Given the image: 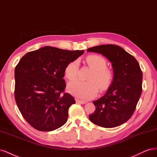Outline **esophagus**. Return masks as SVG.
<instances>
[{"label": "esophagus", "mask_w": 157, "mask_h": 157, "mask_svg": "<svg viewBox=\"0 0 157 157\" xmlns=\"http://www.w3.org/2000/svg\"><path fill=\"white\" fill-rule=\"evenodd\" d=\"M76 101H77L78 103H81V104H86L87 101H82V100H79V99H77L76 100Z\"/></svg>", "instance_id": "obj_1"}]
</instances>
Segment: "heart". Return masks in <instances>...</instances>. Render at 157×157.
I'll list each match as a JSON object with an SVG mask.
<instances>
[{"label":"heart","instance_id":"heart-1","mask_svg":"<svg viewBox=\"0 0 157 157\" xmlns=\"http://www.w3.org/2000/svg\"><path fill=\"white\" fill-rule=\"evenodd\" d=\"M87 65L93 70L89 75L87 82L75 81L68 85V90L78 97L89 99L95 97L98 90V87L102 91L109 89L114 79V72L106 67L107 61L103 56L98 55H90L86 58ZM78 62L74 60L66 66L64 74L70 81L77 78L78 72Z\"/></svg>","mask_w":157,"mask_h":157}]
</instances>
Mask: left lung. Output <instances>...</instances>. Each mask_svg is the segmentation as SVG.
<instances>
[{"mask_svg":"<svg viewBox=\"0 0 157 157\" xmlns=\"http://www.w3.org/2000/svg\"><path fill=\"white\" fill-rule=\"evenodd\" d=\"M102 54L111 62L113 83L105 95L93 101L95 111L89 116L91 122L103 128H114L132 117L142 93L143 73L137 60L115 44H102L88 48Z\"/></svg>","mask_w":157,"mask_h":157,"instance_id":"obj_1","label":"left lung"}]
</instances>
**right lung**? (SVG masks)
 Masks as SVG:
<instances>
[{"label":"right lung","mask_w":157,"mask_h":157,"mask_svg":"<svg viewBox=\"0 0 157 157\" xmlns=\"http://www.w3.org/2000/svg\"><path fill=\"white\" fill-rule=\"evenodd\" d=\"M84 51L44 47L29 52L15 68L14 97L24 119L39 131L50 132L66 122L75 101L64 93V70Z\"/></svg>","instance_id":"obj_1"}]
</instances>
